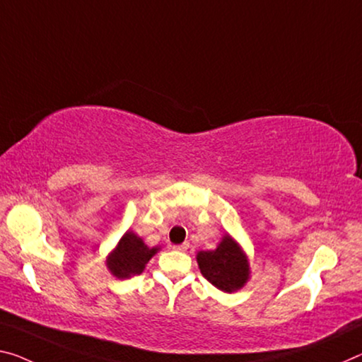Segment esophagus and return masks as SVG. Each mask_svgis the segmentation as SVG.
Instances as JSON below:
<instances>
[{"label":"esophagus","instance_id":"34e87169","mask_svg":"<svg viewBox=\"0 0 362 362\" xmlns=\"http://www.w3.org/2000/svg\"><path fill=\"white\" fill-rule=\"evenodd\" d=\"M188 246H190V245H188V243L185 242V243H182V245H175L174 250H175V251H182V253H183V251L188 250Z\"/></svg>","mask_w":362,"mask_h":362}]
</instances>
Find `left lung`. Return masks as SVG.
I'll list each match as a JSON object with an SVG mask.
<instances>
[{"instance_id": "obj_1", "label": "left lung", "mask_w": 362, "mask_h": 362, "mask_svg": "<svg viewBox=\"0 0 362 362\" xmlns=\"http://www.w3.org/2000/svg\"><path fill=\"white\" fill-rule=\"evenodd\" d=\"M199 271L223 293L242 290L250 280V259L232 235L226 233L216 250L198 251Z\"/></svg>"}]
</instances>
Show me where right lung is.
Here are the masks:
<instances>
[{"label": "right lung", "instance_id": "1", "mask_svg": "<svg viewBox=\"0 0 362 362\" xmlns=\"http://www.w3.org/2000/svg\"><path fill=\"white\" fill-rule=\"evenodd\" d=\"M160 246L150 248L134 230H127L106 257V267L116 279H130L145 271L146 264Z\"/></svg>", "mask_w": 362, "mask_h": 362}]
</instances>
